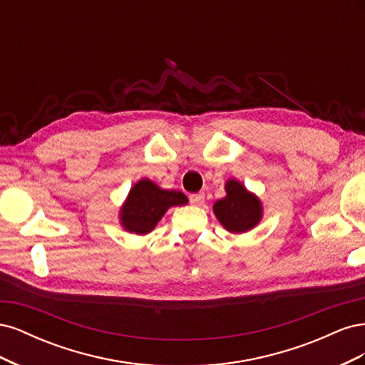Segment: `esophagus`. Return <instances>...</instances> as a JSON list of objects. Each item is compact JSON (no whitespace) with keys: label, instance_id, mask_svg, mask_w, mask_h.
I'll use <instances>...</instances> for the list:
<instances>
[{"label":"esophagus","instance_id":"esophagus-1","mask_svg":"<svg viewBox=\"0 0 365 365\" xmlns=\"http://www.w3.org/2000/svg\"><path fill=\"white\" fill-rule=\"evenodd\" d=\"M204 202V193H193L190 195V204L200 207Z\"/></svg>","mask_w":365,"mask_h":365}]
</instances>
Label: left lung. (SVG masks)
Here are the masks:
<instances>
[{"instance_id":"8db88e82","label":"left lung","mask_w":365,"mask_h":365,"mask_svg":"<svg viewBox=\"0 0 365 365\" xmlns=\"http://www.w3.org/2000/svg\"><path fill=\"white\" fill-rule=\"evenodd\" d=\"M225 192L227 196L213 205V212L222 227L230 233H245L256 227L263 213L259 197L236 180L225 182Z\"/></svg>"}]
</instances>
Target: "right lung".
Returning <instances> with one entry per match:
<instances>
[{"label":"right lung","mask_w":365,"mask_h":365,"mask_svg":"<svg viewBox=\"0 0 365 365\" xmlns=\"http://www.w3.org/2000/svg\"><path fill=\"white\" fill-rule=\"evenodd\" d=\"M187 202L182 192L160 189L155 182L143 178L132 187L120 208V222L129 233L148 235L170 207Z\"/></svg>","instance_id":"add662e5"}]
</instances>
